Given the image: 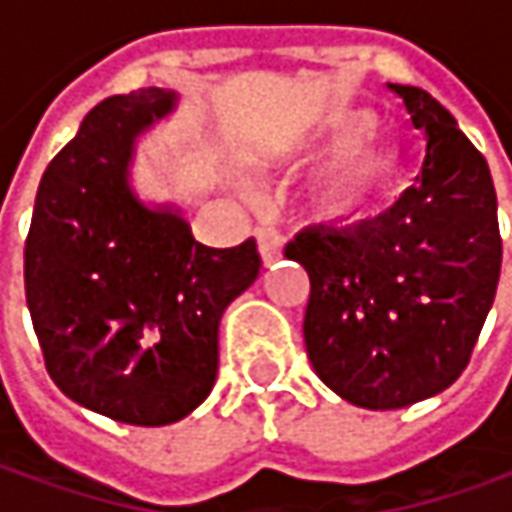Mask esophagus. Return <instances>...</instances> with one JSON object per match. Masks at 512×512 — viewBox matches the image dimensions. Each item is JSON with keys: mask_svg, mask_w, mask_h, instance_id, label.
I'll return each instance as SVG.
<instances>
[{"mask_svg": "<svg viewBox=\"0 0 512 512\" xmlns=\"http://www.w3.org/2000/svg\"><path fill=\"white\" fill-rule=\"evenodd\" d=\"M257 252H260L263 266L274 263L277 257L283 255V235L274 232V229H257Z\"/></svg>", "mask_w": 512, "mask_h": 512, "instance_id": "1", "label": "esophagus"}]
</instances>
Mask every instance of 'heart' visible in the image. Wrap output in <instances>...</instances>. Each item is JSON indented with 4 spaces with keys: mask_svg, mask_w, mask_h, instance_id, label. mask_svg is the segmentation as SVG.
<instances>
[{
    "mask_svg": "<svg viewBox=\"0 0 512 512\" xmlns=\"http://www.w3.org/2000/svg\"><path fill=\"white\" fill-rule=\"evenodd\" d=\"M377 133L371 113L340 115L326 133L314 138V150H343L314 181V198L331 215L360 212L394 178V161L377 150L360 147Z\"/></svg>",
    "mask_w": 512,
    "mask_h": 512,
    "instance_id": "b5f03b06",
    "label": "heart"
}]
</instances>
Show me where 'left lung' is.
Here are the masks:
<instances>
[{
	"label": "left lung",
	"mask_w": 512,
	"mask_h": 512,
	"mask_svg": "<svg viewBox=\"0 0 512 512\" xmlns=\"http://www.w3.org/2000/svg\"><path fill=\"white\" fill-rule=\"evenodd\" d=\"M388 90L425 133L416 184L371 221L309 226L286 246L311 280L303 337L314 374L371 411L414 405L459 379L502 272L485 155L431 93Z\"/></svg>",
	"instance_id": "8db88e82"
}]
</instances>
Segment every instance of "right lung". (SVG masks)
Listing matches in <instances>:
<instances>
[{"label": "right lung", "instance_id": "obj_1", "mask_svg": "<svg viewBox=\"0 0 512 512\" xmlns=\"http://www.w3.org/2000/svg\"><path fill=\"white\" fill-rule=\"evenodd\" d=\"M175 110L144 87L104 98L47 164L25 240V294L50 379L115 422L192 414L218 377V326L255 283L249 238L209 249L172 206L130 186L135 138Z\"/></svg>", "mask_w": 512, "mask_h": 512}]
</instances>
